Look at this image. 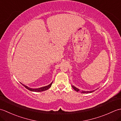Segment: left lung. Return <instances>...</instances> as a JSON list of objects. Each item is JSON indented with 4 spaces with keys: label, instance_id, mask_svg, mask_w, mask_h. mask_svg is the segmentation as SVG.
Segmentation results:
<instances>
[{
    "label": "left lung",
    "instance_id": "1",
    "mask_svg": "<svg viewBox=\"0 0 121 121\" xmlns=\"http://www.w3.org/2000/svg\"><path fill=\"white\" fill-rule=\"evenodd\" d=\"M72 88H73L74 90H75V91H76L77 92H81V93H84V94H85V93H86V94H87V93H91V92H94V91H81V90H79V89H78V88H76V87L74 86V85H72ZM95 91H96V90H95Z\"/></svg>",
    "mask_w": 121,
    "mask_h": 121
}]
</instances>
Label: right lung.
<instances>
[{"mask_svg": "<svg viewBox=\"0 0 121 121\" xmlns=\"http://www.w3.org/2000/svg\"><path fill=\"white\" fill-rule=\"evenodd\" d=\"M52 83H53V82H51V83L49 85H47V86H43V87H40V88H30V87H29L26 85H25L21 83V84L23 86H24L26 89H27L28 90H29V91H34V92H40V91H46V90L48 89L51 86V85H52Z\"/></svg>", "mask_w": 121, "mask_h": 121, "instance_id": "add662e5", "label": "right lung"}]
</instances>
